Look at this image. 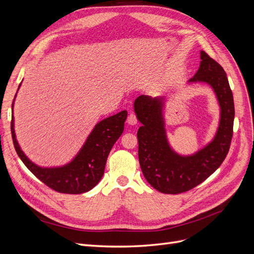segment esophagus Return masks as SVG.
<instances>
[{
	"label": "esophagus",
	"instance_id": "esophagus-1",
	"mask_svg": "<svg viewBox=\"0 0 254 254\" xmlns=\"http://www.w3.org/2000/svg\"><path fill=\"white\" fill-rule=\"evenodd\" d=\"M127 123L129 125H135L137 123L136 117H135V114L133 112H129L128 117H127Z\"/></svg>",
	"mask_w": 254,
	"mask_h": 254
}]
</instances>
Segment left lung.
Returning <instances> with one entry per match:
<instances>
[{
    "instance_id": "8db88e82",
    "label": "left lung",
    "mask_w": 254,
    "mask_h": 254,
    "mask_svg": "<svg viewBox=\"0 0 254 254\" xmlns=\"http://www.w3.org/2000/svg\"><path fill=\"white\" fill-rule=\"evenodd\" d=\"M200 66L190 82L201 81L213 88L220 106V122L214 140L193 156L182 157L170 147L163 120L164 98L141 95L134 111L142 126L137 130L139 161L145 179L164 194H180L202 183L226 159L233 135L234 102L222 66L203 51Z\"/></svg>"
}]
</instances>
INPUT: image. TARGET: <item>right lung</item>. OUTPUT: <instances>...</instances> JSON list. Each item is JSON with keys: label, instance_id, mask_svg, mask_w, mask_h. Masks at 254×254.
<instances>
[{"label": "right lung", "instance_id": "right-lung-1", "mask_svg": "<svg viewBox=\"0 0 254 254\" xmlns=\"http://www.w3.org/2000/svg\"><path fill=\"white\" fill-rule=\"evenodd\" d=\"M126 118L127 111L123 110L99 122L78 155L71 163L63 167L42 168L27 159L24 152L21 150L14 134L13 115L10 124L12 142L22 162L45 186L58 193L81 194L93 189L102 179L107 158L112 146L124 131Z\"/></svg>", "mask_w": 254, "mask_h": 254}]
</instances>
